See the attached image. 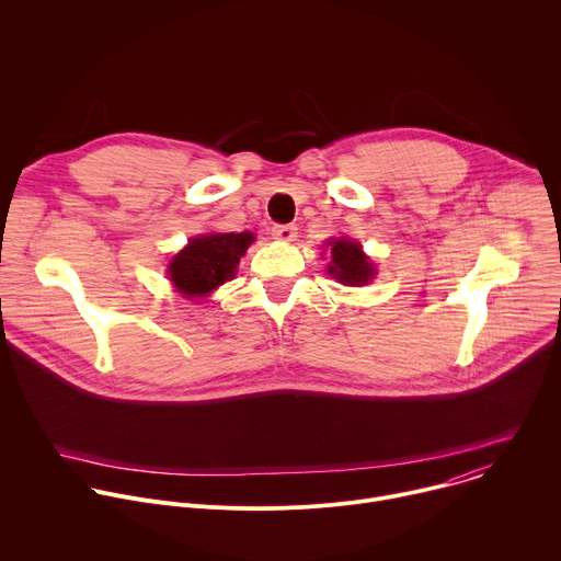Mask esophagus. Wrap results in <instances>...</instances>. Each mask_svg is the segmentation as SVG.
I'll list each match as a JSON object with an SVG mask.
<instances>
[{
    "label": "esophagus",
    "mask_w": 561,
    "mask_h": 561,
    "mask_svg": "<svg viewBox=\"0 0 561 561\" xmlns=\"http://www.w3.org/2000/svg\"><path fill=\"white\" fill-rule=\"evenodd\" d=\"M271 234L275 239H279V242H293V239L297 237V228L293 224H275L271 228Z\"/></svg>",
    "instance_id": "esophagus-1"
}]
</instances>
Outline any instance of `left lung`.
Returning a JSON list of instances; mask_svg holds the SVG:
<instances>
[{"mask_svg":"<svg viewBox=\"0 0 561 561\" xmlns=\"http://www.w3.org/2000/svg\"><path fill=\"white\" fill-rule=\"evenodd\" d=\"M329 275L346 286H364L373 279V264L362 253V247L351 239H335L331 242Z\"/></svg>","mask_w":561,"mask_h":561,"instance_id":"8db88e82","label":"left lung"}]
</instances>
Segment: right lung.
<instances>
[{
	"label": "right lung",
	"instance_id": "obj_1",
	"mask_svg": "<svg viewBox=\"0 0 561 561\" xmlns=\"http://www.w3.org/2000/svg\"><path fill=\"white\" fill-rule=\"evenodd\" d=\"M253 239L251 232H213L191 239L169 266L171 282L186 297H204L234 275L239 257Z\"/></svg>",
	"mask_w": 561,
	"mask_h": 561
}]
</instances>
